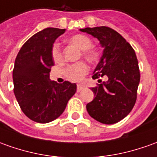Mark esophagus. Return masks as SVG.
<instances>
[{"mask_svg":"<svg viewBox=\"0 0 157 157\" xmlns=\"http://www.w3.org/2000/svg\"><path fill=\"white\" fill-rule=\"evenodd\" d=\"M83 89H84V86H83V85H78V86H77V91H78V92H80Z\"/></svg>","mask_w":157,"mask_h":157,"instance_id":"34e87169","label":"esophagus"}]
</instances>
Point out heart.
Returning a JSON list of instances; mask_svg holds the SVG:
<instances>
[{
  "label": "heart",
  "mask_w": 157,
  "mask_h": 157,
  "mask_svg": "<svg viewBox=\"0 0 157 157\" xmlns=\"http://www.w3.org/2000/svg\"><path fill=\"white\" fill-rule=\"evenodd\" d=\"M68 41H69V43L77 46L82 51H84V53H83L84 56L89 61L93 62L97 60V54L96 53V51L90 49L93 46V42L87 36L81 35V34L74 35L71 36L68 39ZM51 55L52 58H53L55 62L58 63V62H60L62 60V54L60 51V48L59 44H54V46L52 48ZM87 72H88V67L84 62H78V63L70 65L66 69L67 77L69 79L72 81H76V82L82 80Z\"/></svg>",
  "instance_id": "1"
}]
</instances>
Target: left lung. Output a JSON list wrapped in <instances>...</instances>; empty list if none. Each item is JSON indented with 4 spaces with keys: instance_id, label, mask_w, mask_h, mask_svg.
<instances>
[{
    "instance_id": "8db88e82",
    "label": "left lung",
    "mask_w": 157,
    "mask_h": 157,
    "mask_svg": "<svg viewBox=\"0 0 157 157\" xmlns=\"http://www.w3.org/2000/svg\"><path fill=\"white\" fill-rule=\"evenodd\" d=\"M80 31L96 37L103 48L92 78L108 77V80L91 88L95 97L87 103V112L102 124L117 123L132 111L137 99L140 73L135 51L109 27H86Z\"/></svg>"
}]
</instances>
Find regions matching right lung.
<instances>
[{
  "mask_svg": "<svg viewBox=\"0 0 157 157\" xmlns=\"http://www.w3.org/2000/svg\"><path fill=\"white\" fill-rule=\"evenodd\" d=\"M64 29L46 28L33 35L20 48L14 62V95L24 113L37 123L53 121L64 112L77 85L50 80L54 65L51 50Z\"/></svg>",
  "mask_w": 157,
  "mask_h": 157,
  "instance_id": "right-lung-1",
  "label": "right lung"
}]
</instances>
